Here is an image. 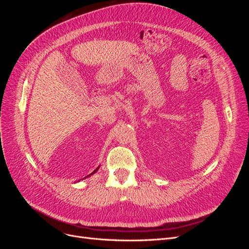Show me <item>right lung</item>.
<instances>
[{"label":"right lung","mask_w":249,"mask_h":249,"mask_svg":"<svg viewBox=\"0 0 249 249\" xmlns=\"http://www.w3.org/2000/svg\"><path fill=\"white\" fill-rule=\"evenodd\" d=\"M97 170H99V167H97V168H96V169H95V170H94L93 172H91V173H90V175H89V176H87V177H90V176H92V175H93V173H95V172H96ZM87 177H86V178H87Z\"/></svg>","instance_id":"obj_1"}]
</instances>
